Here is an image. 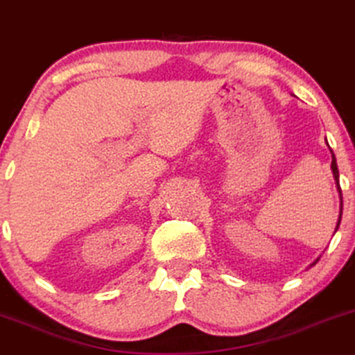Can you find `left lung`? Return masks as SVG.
I'll use <instances>...</instances> for the list:
<instances>
[{
  "instance_id": "obj_1",
  "label": "left lung",
  "mask_w": 355,
  "mask_h": 355,
  "mask_svg": "<svg viewBox=\"0 0 355 355\" xmlns=\"http://www.w3.org/2000/svg\"><path fill=\"white\" fill-rule=\"evenodd\" d=\"M331 154H333V150H331ZM331 170H333V175H334V180H336L339 195H341V211H339V219H338V224H336V230H338L339 224H341V216H343V193H341V187H339V172H338V164H336V157H334V154H333V160H331ZM318 259L320 258H316L315 261L310 264V266H315V264L318 263Z\"/></svg>"
}]
</instances>
